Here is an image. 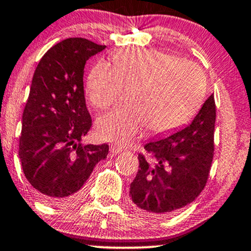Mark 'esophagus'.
Returning a JSON list of instances; mask_svg holds the SVG:
<instances>
[{
  "mask_svg": "<svg viewBox=\"0 0 251 251\" xmlns=\"http://www.w3.org/2000/svg\"><path fill=\"white\" fill-rule=\"evenodd\" d=\"M124 149L119 147V145H112L111 147V152L113 153V155H118V153L123 152Z\"/></svg>",
  "mask_w": 251,
  "mask_h": 251,
  "instance_id": "obj_1",
  "label": "esophagus"
}]
</instances>
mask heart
I'll return each instance as SVG.
<instances>
[{
	"label": "heart",
	"instance_id": "heart-1",
	"mask_svg": "<svg viewBox=\"0 0 251 251\" xmlns=\"http://www.w3.org/2000/svg\"><path fill=\"white\" fill-rule=\"evenodd\" d=\"M113 67L96 63L88 74L87 94L96 108H108L125 89L130 106L101 115L96 133L102 140L127 143L145 130L166 134L192 118L206 92L202 70L194 63L159 50H121Z\"/></svg>",
	"mask_w": 251,
	"mask_h": 251
}]
</instances>
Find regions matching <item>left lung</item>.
<instances>
[{"label": "left lung", "mask_w": 251, "mask_h": 251, "mask_svg": "<svg viewBox=\"0 0 251 251\" xmlns=\"http://www.w3.org/2000/svg\"><path fill=\"white\" fill-rule=\"evenodd\" d=\"M216 103L208 96L189 125L145 144L130 198L139 210L164 216L194 201L207 182L214 150Z\"/></svg>", "instance_id": "left-lung-1"}]
</instances>
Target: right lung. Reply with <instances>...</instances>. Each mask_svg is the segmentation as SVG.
I'll use <instances>...</instances> for the list:
<instances>
[{"label":"right lung","instance_id":"right-lung-1","mask_svg":"<svg viewBox=\"0 0 251 251\" xmlns=\"http://www.w3.org/2000/svg\"><path fill=\"white\" fill-rule=\"evenodd\" d=\"M104 48L83 38H69L44 54L33 75L19 156L35 194L50 205L75 201L96 164L108 155L107 144L81 143L92 127L84 65Z\"/></svg>","mask_w":251,"mask_h":251}]
</instances>
